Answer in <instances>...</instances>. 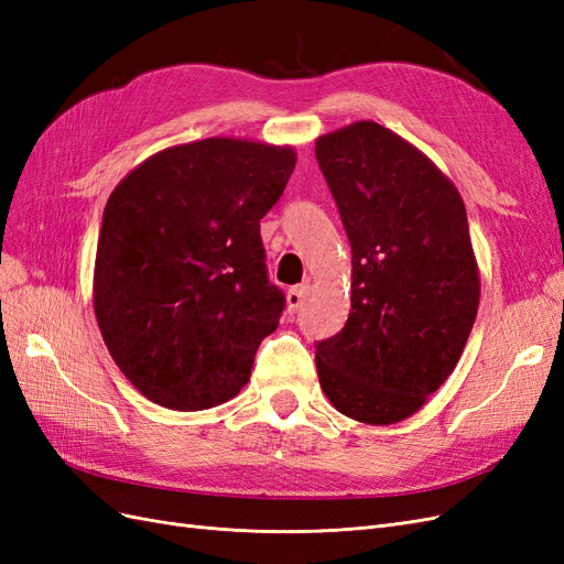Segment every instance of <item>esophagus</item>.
<instances>
[{
  "label": "esophagus",
  "instance_id": "34e87169",
  "mask_svg": "<svg viewBox=\"0 0 564 564\" xmlns=\"http://www.w3.org/2000/svg\"><path fill=\"white\" fill-rule=\"evenodd\" d=\"M308 292H311L308 284H296V286L289 289V292H286V311L296 313L303 305L305 296H308Z\"/></svg>",
  "mask_w": 564,
  "mask_h": 564
}]
</instances>
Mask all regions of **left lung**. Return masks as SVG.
Returning <instances> with one entry per match:
<instances>
[{"label": "left lung", "instance_id": "left-lung-1", "mask_svg": "<svg viewBox=\"0 0 564 564\" xmlns=\"http://www.w3.org/2000/svg\"><path fill=\"white\" fill-rule=\"evenodd\" d=\"M315 158L352 251L350 315L317 344L319 386L340 414L398 423L449 379L480 305L464 199L377 122L319 135Z\"/></svg>", "mask_w": 564, "mask_h": 564}]
</instances>
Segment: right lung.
<instances>
[{
    "label": "right lung",
    "instance_id": "obj_1",
    "mask_svg": "<svg viewBox=\"0 0 564 564\" xmlns=\"http://www.w3.org/2000/svg\"><path fill=\"white\" fill-rule=\"evenodd\" d=\"M294 166V148L218 135L158 152L108 197L94 311L115 365L148 400L197 412L247 386L284 311L261 218Z\"/></svg>",
    "mask_w": 564,
    "mask_h": 564
}]
</instances>
